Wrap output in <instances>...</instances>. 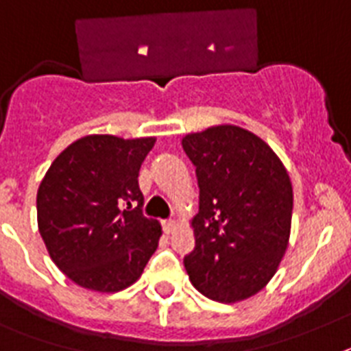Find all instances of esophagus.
I'll list each match as a JSON object with an SVG mask.
<instances>
[{
  "instance_id": "1",
  "label": "esophagus",
  "mask_w": 351,
  "mask_h": 351,
  "mask_svg": "<svg viewBox=\"0 0 351 351\" xmlns=\"http://www.w3.org/2000/svg\"><path fill=\"white\" fill-rule=\"evenodd\" d=\"M162 227H164V232L171 234V232L176 229V223L173 220H164V221H162Z\"/></svg>"
}]
</instances>
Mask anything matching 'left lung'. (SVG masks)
<instances>
[{
	"label": "left lung",
	"instance_id": "obj_1",
	"mask_svg": "<svg viewBox=\"0 0 351 351\" xmlns=\"http://www.w3.org/2000/svg\"><path fill=\"white\" fill-rule=\"evenodd\" d=\"M196 167V245L184 258L195 289L220 303L258 294L278 270L290 236L292 184L254 133L215 126L182 141Z\"/></svg>",
	"mask_w": 351,
	"mask_h": 351
}]
</instances>
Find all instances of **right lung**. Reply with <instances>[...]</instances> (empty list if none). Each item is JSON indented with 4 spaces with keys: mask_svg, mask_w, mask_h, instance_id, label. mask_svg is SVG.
Wrapping results in <instances>:
<instances>
[{
    "mask_svg": "<svg viewBox=\"0 0 351 351\" xmlns=\"http://www.w3.org/2000/svg\"><path fill=\"white\" fill-rule=\"evenodd\" d=\"M155 138L88 135L52 162L37 191V225L53 263L73 283L119 292L135 283L162 227L142 213V162Z\"/></svg>",
    "mask_w": 351,
    "mask_h": 351,
    "instance_id": "obj_1",
    "label": "right lung"
}]
</instances>
